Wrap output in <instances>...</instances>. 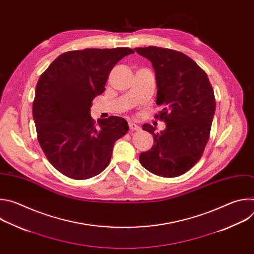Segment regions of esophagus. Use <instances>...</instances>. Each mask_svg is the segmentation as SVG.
<instances>
[{"instance_id":"esophagus-1","label":"esophagus","mask_w":254,"mask_h":254,"mask_svg":"<svg viewBox=\"0 0 254 254\" xmlns=\"http://www.w3.org/2000/svg\"><path fill=\"white\" fill-rule=\"evenodd\" d=\"M128 126H129V128H130L131 130H139V129H140V127H139L137 125H135V124H133V123H131V122L128 123Z\"/></svg>"}]
</instances>
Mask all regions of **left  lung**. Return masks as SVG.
<instances>
[{"label":"left lung","instance_id":"left-lung-1","mask_svg":"<svg viewBox=\"0 0 254 254\" xmlns=\"http://www.w3.org/2000/svg\"><path fill=\"white\" fill-rule=\"evenodd\" d=\"M134 50L152 62L157 104L164 105L155 118L166 123L161 132L151 125L142 126L155 144L139 155V163L160 177L183 175L201 159L210 137L216 108L212 85L206 72L182 52L156 46Z\"/></svg>","mask_w":254,"mask_h":254}]
</instances>
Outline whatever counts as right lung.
I'll return each instance as SVG.
<instances>
[{
  "mask_svg": "<svg viewBox=\"0 0 254 254\" xmlns=\"http://www.w3.org/2000/svg\"><path fill=\"white\" fill-rule=\"evenodd\" d=\"M130 48H87L58 56L41 74L35 90L33 119L49 163L63 175L86 180L111 162L115 142L128 131L120 117L90 116L91 102L103 93L112 69Z\"/></svg>",
  "mask_w": 254,
  "mask_h": 254,
  "instance_id": "obj_1",
  "label": "right lung"
}]
</instances>
